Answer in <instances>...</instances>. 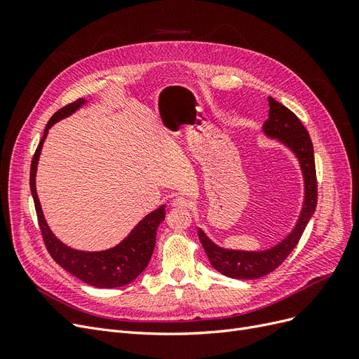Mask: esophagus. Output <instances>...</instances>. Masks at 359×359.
<instances>
[{
    "label": "esophagus",
    "instance_id": "34e87169",
    "mask_svg": "<svg viewBox=\"0 0 359 359\" xmlns=\"http://www.w3.org/2000/svg\"><path fill=\"white\" fill-rule=\"evenodd\" d=\"M172 206H175V208L186 210V208H190V201L186 199L184 196H178V198L172 201Z\"/></svg>",
    "mask_w": 359,
    "mask_h": 359
}]
</instances>
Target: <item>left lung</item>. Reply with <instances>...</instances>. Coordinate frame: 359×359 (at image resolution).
Returning a JSON list of instances; mask_svg holds the SVG:
<instances>
[{"label":"left lung","instance_id":"obj_1","mask_svg":"<svg viewBox=\"0 0 359 359\" xmlns=\"http://www.w3.org/2000/svg\"><path fill=\"white\" fill-rule=\"evenodd\" d=\"M269 118L264 124L265 135L278 139L297 154L304 182H306V201L298 223L283 241L276 247L264 250V252H240V250H226L215 245L201 229L199 240L203 245L206 256L211 265L223 276L241 280H252L264 277L276 271L286 257L292 253L301 240V235L306 229L309 220L318 205V180L316 165H314L313 144L307 128L302 126L299 118L286 106L269 97Z\"/></svg>","mask_w":359,"mask_h":359}]
</instances>
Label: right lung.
Segmentation results:
<instances>
[{"instance_id":"add662e5","label":"right lung","mask_w":359,"mask_h":359,"mask_svg":"<svg viewBox=\"0 0 359 359\" xmlns=\"http://www.w3.org/2000/svg\"><path fill=\"white\" fill-rule=\"evenodd\" d=\"M85 103L83 99H78L67 106L61 107L60 111L52 115L46 124L45 135H43L40 144L36 149L34 157L31 161L29 170V187L34 199V206L39 219V226L41 231L43 241L48 248L49 255L55 262L62 266L74 277L82 280L83 283L94 287H119L133 281L147 268L151 255L156 247V233L158 224L165 220V206H160L156 211L149 212L144 220H140L135 229L130 232L123 243H119L114 248L104 250V252H79L62 244L58 238L53 235L46 224L45 217L41 212V206L36 191V170L39 156L48 135V130L60 119L69 116Z\"/></svg>"}]
</instances>
